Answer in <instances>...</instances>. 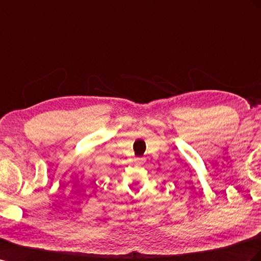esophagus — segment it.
<instances>
[{
	"label": "esophagus",
	"instance_id": "esophagus-1",
	"mask_svg": "<svg viewBox=\"0 0 261 261\" xmlns=\"http://www.w3.org/2000/svg\"><path fill=\"white\" fill-rule=\"evenodd\" d=\"M146 159L145 158H136V164L137 165H144Z\"/></svg>",
	"mask_w": 261,
	"mask_h": 261
}]
</instances>
